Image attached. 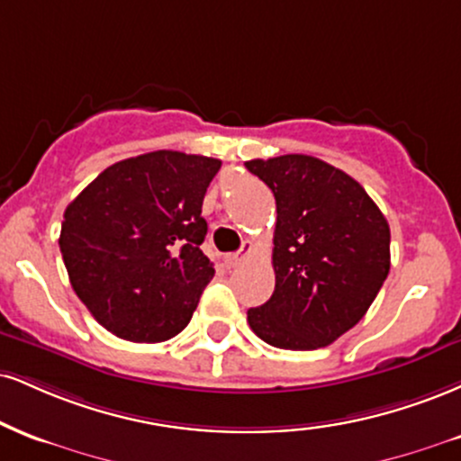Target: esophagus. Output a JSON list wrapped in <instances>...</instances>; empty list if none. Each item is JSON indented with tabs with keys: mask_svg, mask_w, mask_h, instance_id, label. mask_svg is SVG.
I'll return each mask as SVG.
<instances>
[{
	"mask_svg": "<svg viewBox=\"0 0 461 461\" xmlns=\"http://www.w3.org/2000/svg\"><path fill=\"white\" fill-rule=\"evenodd\" d=\"M251 242H245V245H242V249H240V251H238V253H227L225 255V264L227 266H238V264H240L242 262V259H245L247 258V255L249 253H251Z\"/></svg>",
	"mask_w": 461,
	"mask_h": 461,
	"instance_id": "esophagus-1",
	"label": "esophagus"
}]
</instances>
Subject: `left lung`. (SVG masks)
Returning <instances> with one entry per match:
<instances>
[{
  "label": "left lung",
  "mask_w": 461,
  "mask_h": 461,
  "mask_svg": "<svg viewBox=\"0 0 461 461\" xmlns=\"http://www.w3.org/2000/svg\"><path fill=\"white\" fill-rule=\"evenodd\" d=\"M276 202L275 292L249 309L259 339L318 350L357 326L391 268L384 214L346 171L307 154L247 160Z\"/></svg>",
  "instance_id": "8db88e82"
}]
</instances>
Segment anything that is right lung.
<instances>
[{
  "mask_svg": "<svg viewBox=\"0 0 461 461\" xmlns=\"http://www.w3.org/2000/svg\"><path fill=\"white\" fill-rule=\"evenodd\" d=\"M219 158L157 149L111 165L68 203L59 234L70 285L98 324L158 343L191 321L214 276L199 245Z\"/></svg>",
  "mask_w": 461,
  "mask_h": 461,
  "instance_id": "right-lung-1",
  "label": "right lung"
}]
</instances>
